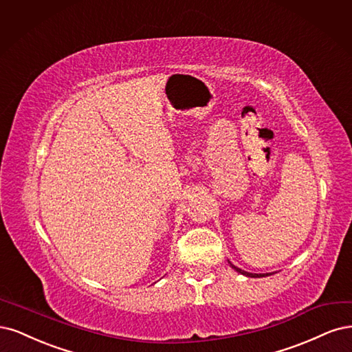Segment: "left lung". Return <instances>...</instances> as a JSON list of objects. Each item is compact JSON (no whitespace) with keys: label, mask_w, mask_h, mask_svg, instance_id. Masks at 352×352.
<instances>
[{"label":"left lung","mask_w":352,"mask_h":352,"mask_svg":"<svg viewBox=\"0 0 352 352\" xmlns=\"http://www.w3.org/2000/svg\"><path fill=\"white\" fill-rule=\"evenodd\" d=\"M238 274H241V275H245V276H248V278H263V276H269L270 274H248V272H245V270H243V269H240V267H236V266H234L232 263H230Z\"/></svg>","instance_id":"obj_1"}]
</instances>
